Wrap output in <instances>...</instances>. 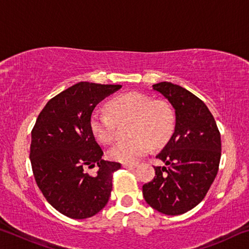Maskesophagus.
Returning a JSON list of instances; mask_svg holds the SVG:
<instances>
[{
	"mask_svg": "<svg viewBox=\"0 0 249 249\" xmlns=\"http://www.w3.org/2000/svg\"><path fill=\"white\" fill-rule=\"evenodd\" d=\"M124 168H136L137 163H123Z\"/></svg>",
	"mask_w": 249,
	"mask_h": 249,
	"instance_id": "esophagus-1",
	"label": "esophagus"
}]
</instances>
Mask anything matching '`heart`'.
Masks as SVG:
<instances>
[{
    "instance_id": "b5f03b06",
    "label": "heart",
    "mask_w": 249,
    "mask_h": 249,
    "mask_svg": "<svg viewBox=\"0 0 249 249\" xmlns=\"http://www.w3.org/2000/svg\"><path fill=\"white\" fill-rule=\"evenodd\" d=\"M107 113L95 111L90 126L94 137L108 144L115 137V123L129 121L127 141H121L107 151L108 158L124 163H133L149 150L150 145L159 148L170 140L175 129V114L165 101H154L150 96L129 92L112 99Z\"/></svg>"
}]
</instances>
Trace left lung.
<instances>
[{
  "label": "left lung",
  "instance_id": "1",
  "mask_svg": "<svg viewBox=\"0 0 249 249\" xmlns=\"http://www.w3.org/2000/svg\"><path fill=\"white\" fill-rule=\"evenodd\" d=\"M153 90L175 109V132L156 156L165 162L154 167L156 176L142 185V196L151 208L167 215H179L204 199L217 175L221 135L204 102L184 88L159 82Z\"/></svg>",
  "mask_w": 249,
  "mask_h": 249
}]
</instances>
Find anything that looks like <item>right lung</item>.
I'll use <instances>...</instances> for the list:
<instances>
[{"instance_id": "add662e5", "label": "right lung", "mask_w": 249, "mask_h": 249, "mask_svg": "<svg viewBox=\"0 0 249 249\" xmlns=\"http://www.w3.org/2000/svg\"><path fill=\"white\" fill-rule=\"evenodd\" d=\"M120 84L79 82L45 105L32 130L31 158L36 183L48 203L82 220L99 213L111 196L113 172L121 163L103 160L90 120L101 101ZM99 167L95 176L86 167Z\"/></svg>"}]
</instances>
